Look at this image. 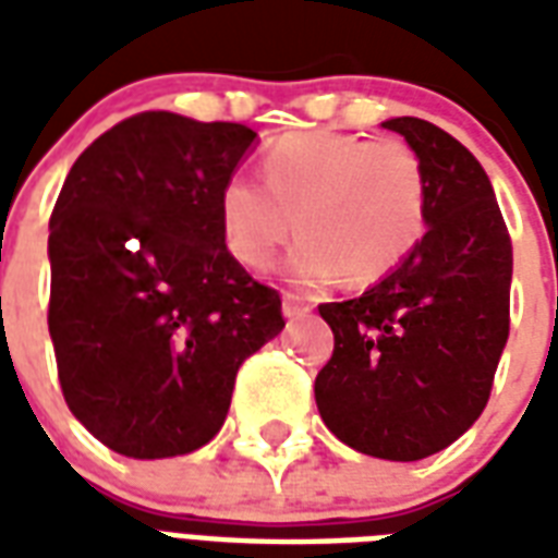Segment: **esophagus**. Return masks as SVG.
<instances>
[{"label": "esophagus", "instance_id": "esophagus-1", "mask_svg": "<svg viewBox=\"0 0 558 558\" xmlns=\"http://www.w3.org/2000/svg\"><path fill=\"white\" fill-rule=\"evenodd\" d=\"M311 314V302H304L299 292H283V316L299 319V316Z\"/></svg>", "mask_w": 558, "mask_h": 558}]
</instances>
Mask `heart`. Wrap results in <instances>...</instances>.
Listing matches in <instances>:
<instances>
[{
	"label": "heart",
	"instance_id": "1",
	"mask_svg": "<svg viewBox=\"0 0 558 558\" xmlns=\"http://www.w3.org/2000/svg\"><path fill=\"white\" fill-rule=\"evenodd\" d=\"M266 184L220 187V230L242 266L266 271L292 230L287 271L307 287L347 278L367 287L398 271L427 232V172L400 140L292 131L263 155Z\"/></svg>",
	"mask_w": 558,
	"mask_h": 558
}]
</instances>
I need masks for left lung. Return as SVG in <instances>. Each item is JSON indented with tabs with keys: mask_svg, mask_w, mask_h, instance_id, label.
<instances>
[{
	"mask_svg": "<svg viewBox=\"0 0 558 558\" xmlns=\"http://www.w3.org/2000/svg\"><path fill=\"white\" fill-rule=\"evenodd\" d=\"M383 128L418 151L427 227L412 256L350 302L319 304L335 352L316 407L340 442L383 460L442 451L478 421L511 326V235L475 155L442 128Z\"/></svg>",
	"mask_w": 558,
	"mask_h": 558,
	"instance_id": "obj_1",
	"label": "left lung"
}]
</instances>
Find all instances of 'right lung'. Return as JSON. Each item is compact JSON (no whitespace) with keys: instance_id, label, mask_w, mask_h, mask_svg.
I'll return each instance as SVG.
<instances>
[{"instance_id":"obj_1","label":"right lung","mask_w":558,"mask_h":558,"mask_svg":"<svg viewBox=\"0 0 558 558\" xmlns=\"http://www.w3.org/2000/svg\"><path fill=\"white\" fill-rule=\"evenodd\" d=\"M256 131L148 110L95 140L50 215V307L68 410L137 460L220 430L235 374L283 328L280 295L227 251L220 187Z\"/></svg>"}]
</instances>
